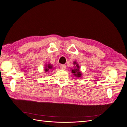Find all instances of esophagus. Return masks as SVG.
Returning <instances> with one entry per match:
<instances>
[{"label": "esophagus", "mask_w": 127, "mask_h": 127, "mask_svg": "<svg viewBox=\"0 0 127 127\" xmlns=\"http://www.w3.org/2000/svg\"><path fill=\"white\" fill-rule=\"evenodd\" d=\"M60 68L61 70H65L66 68V66L65 64H61L60 66Z\"/></svg>", "instance_id": "1"}]
</instances>
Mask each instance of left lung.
<instances>
[{
  "label": "left lung",
  "instance_id": "left-lung-1",
  "mask_svg": "<svg viewBox=\"0 0 127 127\" xmlns=\"http://www.w3.org/2000/svg\"><path fill=\"white\" fill-rule=\"evenodd\" d=\"M74 64L75 65L76 67L74 69H73L71 70V72L74 74V75L76 76V77H80L82 76V72L80 71V67L79 66L78 64L76 61H74Z\"/></svg>",
  "mask_w": 127,
  "mask_h": 127
}]
</instances>
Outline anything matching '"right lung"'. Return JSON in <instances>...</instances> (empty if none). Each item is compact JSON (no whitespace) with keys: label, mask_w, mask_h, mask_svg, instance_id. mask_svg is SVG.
Instances as JSON below:
<instances>
[{"label":"right lung","mask_w":127,"mask_h":127,"mask_svg":"<svg viewBox=\"0 0 127 127\" xmlns=\"http://www.w3.org/2000/svg\"><path fill=\"white\" fill-rule=\"evenodd\" d=\"M52 68H53L52 65L49 64H48L46 65V66H45V69H44L45 72H48V71L50 72V71H51V70L52 69Z\"/></svg>","instance_id":"add662e5"}]
</instances>
